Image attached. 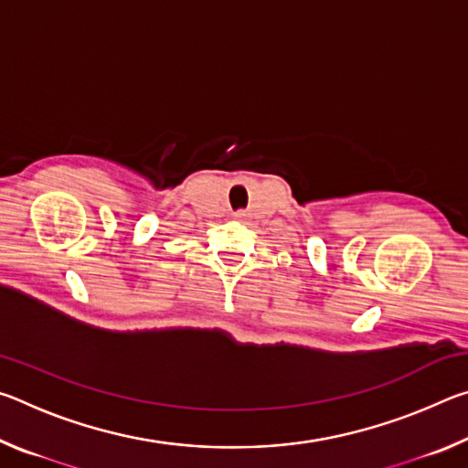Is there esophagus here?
I'll return each instance as SVG.
<instances>
[{"instance_id": "esophagus-1", "label": "esophagus", "mask_w": 468, "mask_h": 468, "mask_svg": "<svg viewBox=\"0 0 468 468\" xmlns=\"http://www.w3.org/2000/svg\"><path fill=\"white\" fill-rule=\"evenodd\" d=\"M233 218H237V220H245V218H248V212H245V210H237L235 215H233Z\"/></svg>"}]
</instances>
